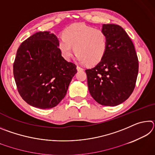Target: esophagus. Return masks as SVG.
Listing matches in <instances>:
<instances>
[{
    "mask_svg": "<svg viewBox=\"0 0 155 155\" xmlns=\"http://www.w3.org/2000/svg\"><path fill=\"white\" fill-rule=\"evenodd\" d=\"M77 69L78 71H79V70H83L82 68H81V67H79V66H78V65H77Z\"/></svg>",
    "mask_w": 155,
    "mask_h": 155,
    "instance_id": "34e87169",
    "label": "esophagus"
}]
</instances>
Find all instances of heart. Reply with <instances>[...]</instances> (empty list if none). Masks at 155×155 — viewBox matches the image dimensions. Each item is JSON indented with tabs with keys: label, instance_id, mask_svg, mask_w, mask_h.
Masks as SVG:
<instances>
[{
	"label": "heart",
	"instance_id": "b5f03b06",
	"mask_svg": "<svg viewBox=\"0 0 155 155\" xmlns=\"http://www.w3.org/2000/svg\"><path fill=\"white\" fill-rule=\"evenodd\" d=\"M107 44V35L103 31L83 23H77L64 31L58 46L65 59H70L74 47L79 61L94 65L103 59Z\"/></svg>",
	"mask_w": 155,
	"mask_h": 155
}]
</instances>
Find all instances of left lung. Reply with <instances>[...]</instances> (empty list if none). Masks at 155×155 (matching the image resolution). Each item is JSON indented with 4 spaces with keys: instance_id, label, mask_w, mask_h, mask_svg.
<instances>
[{
    "instance_id": "8db88e82",
    "label": "left lung",
    "mask_w": 155,
    "mask_h": 155,
    "mask_svg": "<svg viewBox=\"0 0 155 155\" xmlns=\"http://www.w3.org/2000/svg\"><path fill=\"white\" fill-rule=\"evenodd\" d=\"M107 44L103 59L85 70L91 96L104 106H116L128 98L135 87L139 63L134 44L117 25H103Z\"/></svg>"
}]
</instances>
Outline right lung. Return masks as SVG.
I'll list each match as a JSON object with an SVG mask.
<instances>
[{"label":"right lung","instance_id":"add662e5","mask_svg":"<svg viewBox=\"0 0 155 155\" xmlns=\"http://www.w3.org/2000/svg\"><path fill=\"white\" fill-rule=\"evenodd\" d=\"M56 35L38 32L20 44L14 63V77L22 99L40 109L57 106L67 93L77 65L61 56Z\"/></svg>","mask_w":155,"mask_h":155}]
</instances>
